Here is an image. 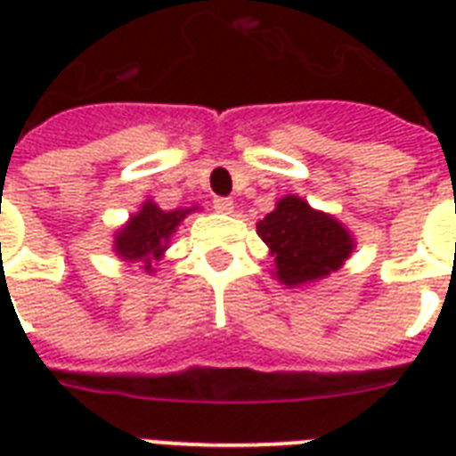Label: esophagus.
I'll return each mask as SVG.
<instances>
[{"mask_svg": "<svg viewBox=\"0 0 456 456\" xmlns=\"http://www.w3.org/2000/svg\"><path fill=\"white\" fill-rule=\"evenodd\" d=\"M213 208L222 215H232V213H234V200H232V199H215Z\"/></svg>", "mask_w": 456, "mask_h": 456, "instance_id": "1", "label": "esophagus"}]
</instances>
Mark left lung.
<instances>
[{
    "mask_svg": "<svg viewBox=\"0 0 456 456\" xmlns=\"http://www.w3.org/2000/svg\"><path fill=\"white\" fill-rule=\"evenodd\" d=\"M256 227L270 248L272 277L289 289L314 284L338 272L357 246L343 222L296 193L279 199Z\"/></svg>",
    "mask_w": 456,
    "mask_h": 456,
    "instance_id": "8db88e82",
    "label": "left lung"
}]
</instances>
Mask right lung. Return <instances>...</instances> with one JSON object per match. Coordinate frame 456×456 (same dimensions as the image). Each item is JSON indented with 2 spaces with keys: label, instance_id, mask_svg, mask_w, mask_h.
Instances as JSON below:
<instances>
[{
  "label": "right lung",
  "instance_id": "right-lung-1",
  "mask_svg": "<svg viewBox=\"0 0 456 456\" xmlns=\"http://www.w3.org/2000/svg\"><path fill=\"white\" fill-rule=\"evenodd\" d=\"M196 210L199 206L163 210L153 199H146L137 213H132L130 220L113 234L116 256L123 263H139L146 274H153L156 265L165 257V250L170 248V239L177 227Z\"/></svg>",
  "mask_w": 456,
  "mask_h": 456
}]
</instances>
